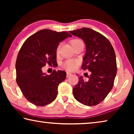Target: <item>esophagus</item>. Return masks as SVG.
<instances>
[{
  "label": "esophagus",
  "instance_id": "esophagus-1",
  "mask_svg": "<svg viewBox=\"0 0 134 134\" xmlns=\"http://www.w3.org/2000/svg\"><path fill=\"white\" fill-rule=\"evenodd\" d=\"M71 72H67V77H69L70 76H71Z\"/></svg>",
  "mask_w": 134,
  "mask_h": 134
}]
</instances>
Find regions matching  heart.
<instances>
[{"instance_id": "heart-1", "label": "heart", "mask_w": 134, "mask_h": 134, "mask_svg": "<svg viewBox=\"0 0 134 134\" xmlns=\"http://www.w3.org/2000/svg\"><path fill=\"white\" fill-rule=\"evenodd\" d=\"M81 41V40H78V39H75L71 41V44L72 45H73L75 43ZM60 46L61 45H59L57 48V53H58L59 51H60ZM77 62H76V61L74 60H67L65 62L64 64H63V67L64 69H67V70H69V71H71V70H74L77 67Z\"/></svg>"}]
</instances>
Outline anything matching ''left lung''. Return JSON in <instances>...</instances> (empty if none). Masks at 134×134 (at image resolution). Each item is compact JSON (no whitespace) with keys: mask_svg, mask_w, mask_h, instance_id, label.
<instances>
[{"mask_svg":"<svg viewBox=\"0 0 134 134\" xmlns=\"http://www.w3.org/2000/svg\"><path fill=\"white\" fill-rule=\"evenodd\" d=\"M83 40L86 54L81 68L91 72L89 80L79 77L72 89L74 98L87 106H95L102 102L112 90L116 75V55L112 44L105 36L88 28L70 31Z\"/></svg>","mask_w":134,"mask_h":134,"instance_id":"1","label":"left lung"}]
</instances>
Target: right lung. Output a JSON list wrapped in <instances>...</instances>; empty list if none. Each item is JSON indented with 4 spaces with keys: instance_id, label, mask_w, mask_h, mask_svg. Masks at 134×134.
<instances>
[{
    "instance_id": "obj_1",
    "label": "right lung",
    "mask_w": 134,
    "mask_h": 134,
    "mask_svg": "<svg viewBox=\"0 0 134 134\" xmlns=\"http://www.w3.org/2000/svg\"><path fill=\"white\" fill-rule=\"evenodd\" d=\"M72 36L67 32L45 29L31 35L22 45L16 62V83L25 98L36 106H43L55 99L58 86L66 77L64 71L47 75L42 71L47 64H57V48L60 42Z\"/></svg>"
}]
</instances>
